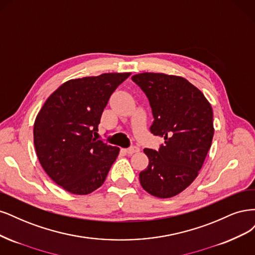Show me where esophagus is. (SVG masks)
I'll return each instance as SVG.
<instances>
[{
    "label": "esophagus",
    "instance_id": "1",
    "mask_svg": "<svg viewBox=\"0 0 255 255\" xmlns=\"http://www.w3.org/2000/svg\"><path fill=\"white\" fill-rule=\"evenodd\" d=\"M124 151L128 154H132V153H135V152H138L139 151V148L136 146H133V147H130V148H126L124 149Z\"/></svg>",
    "mask_w": 255,
    "mask_h": 255
}]
</instances>
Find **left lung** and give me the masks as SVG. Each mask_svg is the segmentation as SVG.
<instances>
[{
  "label": "left lung",
  "instance_id": "obj_1",
  "mask_svg": "<svg viewBox=\"0 0 255 255\" xmlns=\"http://www.w3.org/2000/svg\"><path fill=\"white\" fill-rule=\"evenodd\" d=\"M131 78L149 100L150 132L165 139L159 151L144 149L149 163L139 183L154 197L170 198L190 186L203 165L214 135L212 107L181 76L146 72Z\"/></svg>",
  "mask_w": 255,
  "mask_h": 255
}]
</instances>
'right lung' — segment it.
I'll list each match as a JSON object with an SVG mask.
<instances>
[{"label":"right lung","mask_w":255,"mask_h":255,"mask_svg":"<svg viewBox=\"0 0 255 255\" xmlns=\"http://www.w3.org/2000/svg\"><path fill=\"white\" fill-rule=\"evenodd\" d=\"M130 74L104 73L65 81L37 114L34 144L38 160L48 177L67 192L88 195L105 182L120 148L97 139L95 133L111 94Z\"/></svg>","instance_id":"obj_1"}]
</instances>
